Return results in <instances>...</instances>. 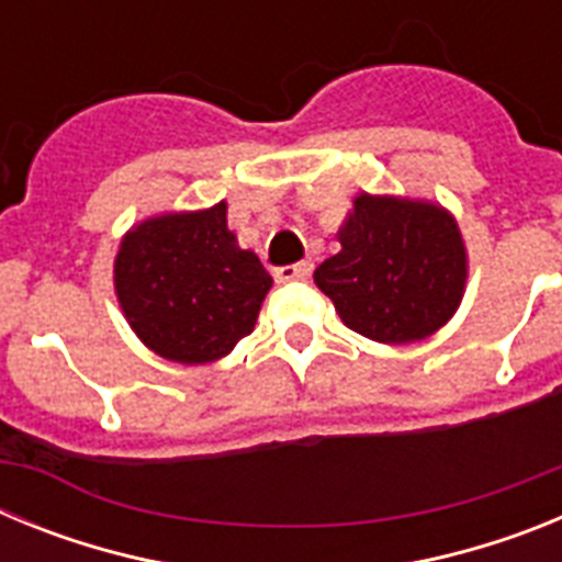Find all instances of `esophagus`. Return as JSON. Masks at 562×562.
Returning a JSON list of instances; mask_svg holds the SVG:
<instances>
[{
  "mask_svg": "<svg viewBox=\"0 0 562 562\" xmlns=\"http://www.w3.org/2000/svg\"><path fill=\"white\" fill-rule=\"evenodd\" d=\"M312 261H297V265H290V267H281V270H276V278L278 281H304V278H310L312 272Z\"/></svg>",
  "mask_w": 562,
  "mask_h": 562,
  "instance_id": "esophagus-1",
  "label": "esophagus"
}]
</instances>
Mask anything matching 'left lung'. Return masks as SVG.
<instances>
[{"label": "left lung", "mask_w": 562, "mask_h": 562, "mask_svg": "<svg viewBox=\"0 0 562 562\" xmlns=\"http://www.w3.org/2000/svg\"><path fill=\"white\" fill-rule=\"evenodd\" d=\"M337 241L315 284L357 335L389 346L425 340L461 306L470 261L459 222L439 202L360 191Z\"/></svg>", "instance_id": "left-lung-1"}]
</instances>
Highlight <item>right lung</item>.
Segmentation results:
<instances>
[{
    "mask_svg": "<svg viewBox=\"0 0 562 562\" xmlns=\"http://www.w3.org/2000/svg\"><path fill=\"white\" fill-rule=\"evenodd\" d=\"M114 295L148 351L182 366L216 362L256 329L272 286L227 227V202L137 222L114 256Z\"/></svg>",
    "mask_w": 562,
    "mask_h": 562,
    "instance_id": "add662e5",
    "label": "right lung"
}]
</instances>
